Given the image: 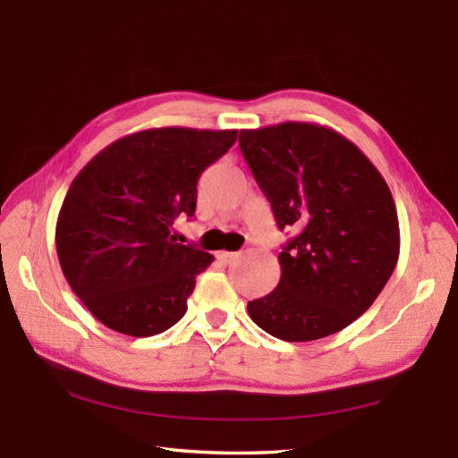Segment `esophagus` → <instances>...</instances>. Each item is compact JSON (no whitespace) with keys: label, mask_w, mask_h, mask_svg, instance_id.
<instances>
[{"label":"esophagus","mask_w":458,"mask_h":458,"mask_svg":"<svg viewBox=\"0 0 458 458\" xmlns=\"http://www.w3.org/2000/svg\"><path fill=\"white\" fill-rule=\"evenodd\" d=\"M216 259L223 262V264H230V262H233L235 259H238V253H232V250H218Z\"/></svg>","instance_id":"esophagus-1"}]
</instances>
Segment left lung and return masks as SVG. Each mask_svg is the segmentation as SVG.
<instances>
[{
    "label": "left lung",
    "instance_id": "left-lung-1",
    "mask_svg": "<svg viewBox=\"0 0 458 458\" xmlns=\"http://www.w3.org/2000/svg\"><path fill=\"white\" fill-rule=\"evenodd\" d=\"M240 148L277 226L297 232L277 257V287L247 302L250 319L287 343L343 331L375 302L400 257L386 181L356 144L318 123L243 129Z\"/></svg>",
    "mask_w": 458,
    "mask_h": 458
}]
</instances>
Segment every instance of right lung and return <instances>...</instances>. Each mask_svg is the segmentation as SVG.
I'll use <instances>...</instances> for the list:
<instances>
[{
	"mask_svg": "<svg viewBox=\"0 0 458 458\" xmlns=\"http://www.w3.org/2000/svg\"><path fill=\"white\" fill-rule=\"evenodd\" d=\"M238 131L159 127L112 142L87 164L56 220V255L72 291L112 331L152 336L186 314L196 276L215 260L176 243L194 216L198 179Z\"/></svg>",
	"mask_w": 458,
	"mask_h": 458,
	"instance_id": "obj_1",
	"label": "right lung"
}]
</instances>
